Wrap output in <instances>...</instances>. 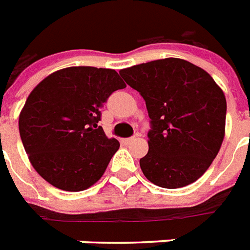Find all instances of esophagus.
<instances>
[{"instance_id": "34e87169", "label": "esophagus", "mask_w": 250, "mask_h": 250, "mask_svg": "<svg viewBox=\"0 0 250 250\" xmlns=\"http://www.w3.org/2000/svg\"><path fill=\"white\" fill-rule=\"evenodd\" d=\"M136 140V137L133 136V137H127V139H123V144H131V143H132V141H135Z\"/></svg>"}]
</instances>
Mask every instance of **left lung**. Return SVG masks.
<instances>
[{
	"label": "left lung",
	"mask_w": 250,
	"mask_h": 250,
	"mask_svg": "<svg viewBox=\"0 0 250 250\" xmlns=\"http://www.w3.org/2000/svg\"><path fill=\"white\" fill-rule=\"evenodd\" d=\"M144 98L150 118L148 154L140 167L149 182L175 189L196 182L225 137V93L202 68L179 58L119 71Z\"/></svg>",
	"instance_id": "1"
}]
</instances>
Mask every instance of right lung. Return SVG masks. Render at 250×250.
<instances>
[{
    "label": "right lung",
    "mask_w": 250,
    "mask_h": 250,
    "mask_svg": "<svg viewBox=\"0 0 250 250\" xmlns=\"http://www.w3.org/2000/svg\"><path fill=\"white\" fill-rule=\"evenodd\" d=\"M125 86L115 70L79 66L53 72L31 92L19 115V133L40 176L68 192L86 189L101 178L119 141L97 125L100 109Z\"/></svg>",
    "instance_id": "1"
}]
</instances>
